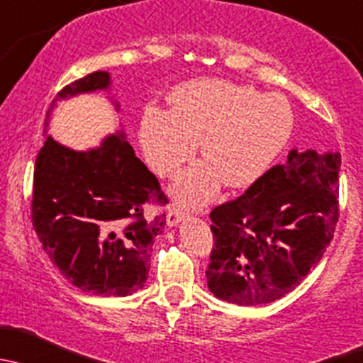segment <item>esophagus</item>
<instances>
[{"label":"esophagus","instance_id":"esophagus-1","mask_svg":"<svg viewBox=\"0 0 363 363\" xmlns=\"http://www.w3.org/2000/svg\"><path fill=\"white\" fill-rule=\"evenodd\" d=\"M186 213L180 209V206H177V204H171V206H167V225L169 227H177L180 225V223L185 220Z\"/></svg>","mask_w":363,"mask_h":363}]
</instances>
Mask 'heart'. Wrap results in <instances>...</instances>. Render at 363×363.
<instances>
[{
    "instance_id": "b5f03b06",
    "label": "heart",
    "mask_w": 363,
    "mask_h": 363,
    "mask_svg": "<svg viewBox=\"0 0 363 363\" xmlns=\"http://www.w3.org/2000/svg\"><path fill=\"white\" fill-rule=\"evenodd\" d=\"M294 129L289 101L248 85L196 80L171 94V111L150 108L140 122L148 166L171 177L201 143L203 162L182 171L171 194L183 206L204 203L220 180L242 189L259 180L281 154Z\"/></svg>"
}]
</instances>
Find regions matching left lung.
<instances>
[{"mask_svg":"<svg viewBox=\"0 0 363 363\" xmlns=\"http://www.w3.org/2000/svg\"><path fill=\"white\" fill-rule=\"evenodd\" d=\"M339 167V152L294 150L236 201L213 209L209 292L229 304L262 306L301 285L334 238Z\"/></svg>","mask_w":363,"mask_h":363,"instance_id":"8db88e82","label":"left lung"}]
</instances>
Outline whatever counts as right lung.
I'll list each match as a JSON object with an SVG mask.
<instances>
[{
  "label": "right lung",
  "mask_w": 363,
  "mask_h": 363,
  "mask_svg": "<svg viewBox=\"0 0 363 363\" xmlns=\"http://www.w3.org/2000/svg\"><path fill=\"white\" fill-rule=\"evenodd\" d=\"M111 92L108 71H96L62 89L52 101L36 159L33 225L61 274L84 292L127 297L145 286L152 245L162 234L166 215L145 218L152 197L166 203L159 182L134 155L124 129L98 147L73 150L48 134L61 101ZM113 110L121 103L108 96Z\"/></svg>",
  "instance_id": "add662e5"
}]
</instances>
